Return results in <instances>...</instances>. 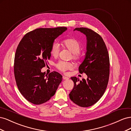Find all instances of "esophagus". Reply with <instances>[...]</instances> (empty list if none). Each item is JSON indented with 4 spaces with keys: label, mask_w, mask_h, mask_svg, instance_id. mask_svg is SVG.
<instances>
[{
    "label": "esophagus",
    "mask_w": 131,
    "mask_h": 131,
    "mask_svg": "<svg viewBox=\"0 0 131 131\" xmlns=\"http://www.w3.org/2000/svg\"><path fill=\"white\" fill-rule=\"evenodd\" d=\"M68 79H69V78H68V77H65V76H63V80H68Z\"/></svg>",
    "instance_id": "esophagus-1"
}]
</instances>
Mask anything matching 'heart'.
Returning a JSON list of instances; mask_svg holds the SVG:
<instances>
[{
  "label": "heart",
  "mask_w": 131,
  "mask_h": 131,
  "mask_svg": "<svg viewBox=\"0 0 131 131\" xmlns=\"http://www.w3.org/2000/svg\"><path fill=\"white\" fill-rule=\"evenodd\" d=\"M62 45L64 48L72 52V58L74 60L79 61L81 58L82 53L80 50L81 45L77 39L73 38H67L62 41ZM59 45L58 43L54 42L51 46L50 54L53 57H57L59 54ZM56 67L61 72H66L67 70L73 68V64L69 62L59 61L56 64Z\"/></svg>",
  "instance_id": "obj_1"
}]
</instances>
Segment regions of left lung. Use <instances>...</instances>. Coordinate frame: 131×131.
<instances>
[{
    "label": "left lung",
    "instance_id": "1",
    "mask_svg": "<svg viewBox=\"0 0 131 131\" xmlns=\"http://www.w3.org/2000/svg\"><path fill=\"white\" fill-rule=\"evenodd\" d=\"M86 35V56L79 67V73H85L88 78L79 81L72 77L74 83L69 98L75 104L89 107L97 103L103 95L108 84L110 62L108 50L102 38L93 30L87 28H76Z\"/></svg>",
    "mask_w": 131,
    "mask_h": 131
}]
</instances>
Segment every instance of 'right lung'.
Here are the masks:
<instances>
[{
  "instance_id": "obj_1",
  "label": "right lung",
  "mask_w": 131,
  "mask_h": 131,
  "mask_svg": "<svg viewBox=\"0 0 131 131\" xmlns=\"http://www.w3.org/2000/svg\"><path fill=\"white\" fill-rule=\"evenodd\" d=\"M67 28H38L27 33L17 47L14 59V75L19 92L34 104L48 101L56 93L62 76L57 72L48 75L42 73L51 57V45Z\"/></svg>"
}]
</instances>
